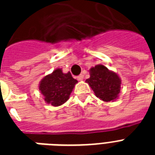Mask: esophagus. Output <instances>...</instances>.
<instances>
[{"mask_svg":"<svg viewBox=\"0 0 155 155\" xmlns=\"http://www.w3.org/2000/svg\"><path fill=\"white\" fill-rule=\"evenodd\" d=\"M77 80H80H80H84V75H79V76H78V77H77Z\"/></svg>","mask_w":155,"mask_h":155,"instance_id":"1","label":"esophagus"}]
</instances>
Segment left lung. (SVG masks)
<instances>
[{
  "label": "left lung",
  "mask_w": 155,
  "mask_h": 155,
  "mask_svg": "<svg viewBox=\"0 0 155 155\" xmlns=\"http://www.w3.org/2000/svg\"><path fill=\"white\" fill-rule=\"evenodd\" d=\"M90 77L86 80L96 97L103 101L113 102L118 98L121 80L119 75L101 64L90 68Z\"/></svg>",
  "instance_id": "1"
}]
</instances>
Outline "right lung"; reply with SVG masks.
Returning <instances> with one entry per match:
<instances>
[{
  "mask_svg": "<svg viewBox=\"0 0 155 155\" xmlns=\"http://www.w3.org/2000/svg\"><path fill=\"white\" fill-rule=\"evenodd\" d=\"M77 83V80L71 76L70 71L63 73L61 68H57L42 78L38 88L46 103L57 107L62 105L69 99Z\"/></svg>",
  "mask_w": 155,
  "mask_h": 155,
  "instance_id": "1",
  "label": "right lung"
}]
</instances>
